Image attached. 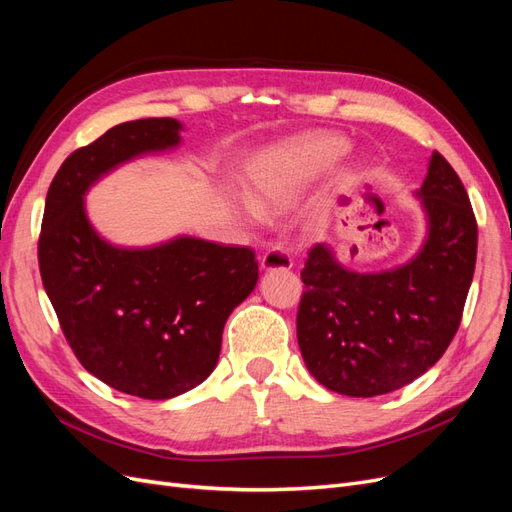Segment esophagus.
<instances>
[{
	"mask_svg": "<svg viewBox=\"0 0 512 512\" xmlns=\"http://www.w3.org/2000/svg\"><path fill=\"white\" fill-rule=\"evenodd\" d=\"M260 269L262 271H277V269L288 271V269H292V258L286 252H282L280 247H271V250L262 254Z\"/></svg>",
	"mask_w": 512,
	"mask_h": 512,
	"instance_id": "34e87169",
	"label": "esophagus"
}]
</instances>
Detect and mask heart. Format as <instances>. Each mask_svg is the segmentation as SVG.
<instances>
[{
    "instance_id": "heart-1",
    "label": "heart",
    "mask_w": 512,
    "mask_h": 512,
    "mask_svg": "<svg viewBox=\"0 0 512 512\" xmlns=\"http://www.w3.org/2000/svg\"><path fill=\"white\" fill-rule=\"evenodd\" d=\"M350 143L335 132H307L277 143L247 164V200L239 211L245 220L288 211L348 151ZM361 166V164H359Z\"/></svg>"
}]
</instances>
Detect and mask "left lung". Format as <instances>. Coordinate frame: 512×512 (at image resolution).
<instances>
[{
  "mask_svg": "<svg viewBox=\"0 0 512 512\" xmlns=\"http://www.w3.org/2000/svg\"><path fill=\"white\" fill-rule=\"evenodd\" d=\"M414 196L425 237L401 265L361 273L342 265L329 243L309 252L297 337L309 374L329 391H397L436 365L457 333L476 265L470 198L438 151Z\"/></svg>",
  "mask_w": 512,
  "mask_h": 512,
  "instance_id": "8db88e82",
  "label": "left lung"
}]
</instances>
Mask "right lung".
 <instances>
[{"label":"right lung","mask_w":512,"mask_h":512,"mask_svg":"<svg viewBox=\"0 0 512 512\" xmlns=\"http://www.w3.org/2000/svg\"><path fill=\"white\" fill-rule=\"evenodd\" d=\"M170 117L126 121L76 149L46 194L40 275L76 359L104 384L170 399L218 365L228 316L250 297L258 262L247 247L177 235L126 247L104 239L85 196L119 166L181 145Z\"/></svg>","instance_id":"1"}]
</instances>
